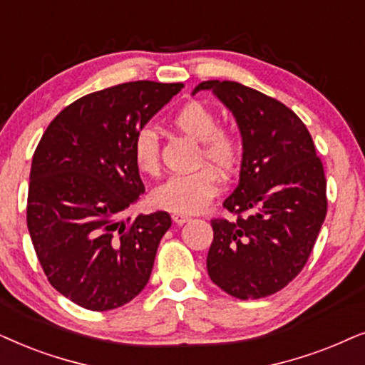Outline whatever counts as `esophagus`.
Instances as JSON below:
<instances>
[{
  "label": "esophagus",
  "instance_id": "esophagus-1",
  "mask_svg": "<svg viewBox=\"0 0 365 365\" xmlns=\"http://www.w3.org/2000/svg\"><path fill=\"white\" fill-rule=\"evenodd\" d=\"M172 218H173L175 223H178V225H183V223H187V222L192 220L190 215H185V213H178V212L172 213Z\"/></svg>",
  "mask_w": 365,
  "mask_h": 365
}]
</instances>
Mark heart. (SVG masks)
<instances>
[{
    "label": "heart",
    "mask_w": 365,
    "mask_h": 365,
    "mask_svg": "<svg viewBox=\"0 0 365 365\" xmlns=\"http://www.w3.org/2000/svg\"><path fill=\"white\" fill-rule=\"evenodd\" d=\"M180 132L200 142L198 163H210L222 173H230L240 162L242 143L232 130L218 126V118L202 101H188L173 115ZM132 157L142 173L157 175L160 170V143L152 128L143 126L132 140ZM220 188V175L211 167L190 173L173 175L153 192V203L170 212L195 213L205 208Z\"/></svg>",
    "instance_id": "obj_1"
}]
</instances>
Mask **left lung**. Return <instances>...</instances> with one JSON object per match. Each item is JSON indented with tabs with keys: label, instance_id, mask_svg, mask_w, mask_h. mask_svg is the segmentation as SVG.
<instances>
[{
	"label": "left lung",
	"instance_id": "left-lung-1",
	"mask_svg": "<svg viewBox=\"0 0 365 365\" xmlns=\"http://www.w3.org/2000/svg\"><path fill=\"white\" fill-rule=\"evenodd\" d=\"M239 123L240 182L212 218L207 270L223 292L240 300L279 292L300 274L327 215V180L307 126L289 106L237 81L208 80Z\"/></svg>",
	"mask_w": 365,
	"mask_h": 365
}]
</instances>
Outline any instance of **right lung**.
<instances>
[{"label":"right lung","mask_w":365,"mask_h":365,"mask_svg":"<svg viewBox=\"0 0 365 365\" xmlns=\"http://www.w3.org/2000/svg\"><path fill=\"white\" fill-rule=\"evenodd\" d=\"M183 83L130 81L58 113L33 155L26 223L50 284L103 312L137 297L152 274L167 212L121 220L145 192L132 140Z\"/></svg>","instance_id":"obj_1"}]
</instances>
